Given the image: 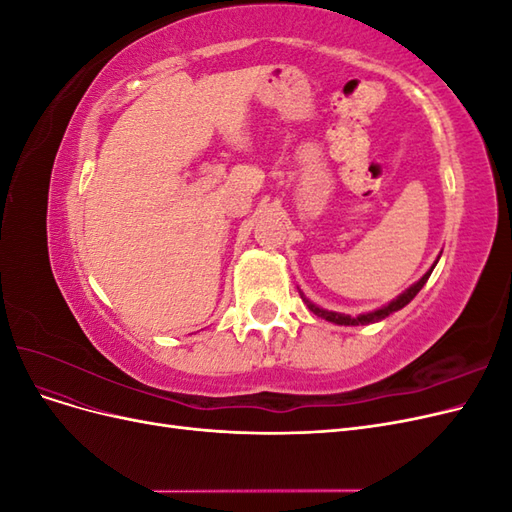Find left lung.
<instances>
[{
    "mask_svg": "<svg viewBox=\"0 0 512 512\" xmlns=\"http://www.w3.org/2000/svg\"><path fill=\"white\" fill-rule=\"evenodd\" d=\"M438 260H440V256L436 258V262H433L431 265V269L421 277V280H418L416 284H412L406 292H401L397 299H393L389 305H384V307H380V309H374V312H367V314H361V316H356V318H352V316H348V314H337V312H329V309H322V307H318V305H314L312 301L309 299H305V294L301 292V299L307 303V307L312 309V312L316 314V316H320V318H324V320H329V322H335V324H344V327H359V324H371V322H378V320H384L386 316H391L393 312H397V309H401V307H406L416 294H418V290H421L423 286H425V282L429 280V275H431V271H433V267L438 265Z\"/></svg>",
    "mask_w": 512,
    "mask_h": 512,
    "instance_id": "obj_1",
    "label": "left lung"
}]
</instances>
